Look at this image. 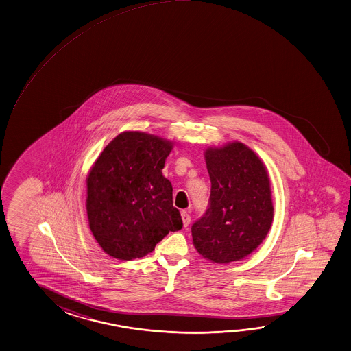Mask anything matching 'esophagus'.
<instances>
[{
	"instance_id": "esophagus-1",
	"label": "esophagus",
	"mask_w": 351,
	"mask_h": 351,
	"mask_svg": "<svg viewBox=\"0 0 351 351\" xmlns=\"http://www.w3.org/2000/svg\"><path fill=\"white\" fill-rule=\"evenodd\" d=\"M182 219H183V225L186 228V226L191 223V215H189V213L185 210L182 211Z\"/></svg>"
}]
</instances>
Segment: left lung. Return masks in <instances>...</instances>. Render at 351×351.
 Here are the masks:
<instances>
[{"label": "left lung", "mask_w": 351, "mask_h": 351, "mask_svg": "<svg viewBox=\"0 0 351 351\" xmlns=\"http://www.w3.org/2000/svg\"><path fill=\"white\" fill-rule=\"evenodd\" d=\"M204 156L210 200L191 226L193 245L209 261H240L258 247L274 221L267 169L241 142L210 147Z\"/></svg>", "instance_id": "obj_1"}]
</instances>
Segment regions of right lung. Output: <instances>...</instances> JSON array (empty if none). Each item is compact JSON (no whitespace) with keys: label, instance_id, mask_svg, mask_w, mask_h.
Instances as JSON below:
<instances>
[{"label":"right lung","instance_id":"obj_1","mask_svg":"<svg viewBox=\"0 0 351 351\" xmlns=\"http://www.w3.org/2000/svg\"><path fill=\"white\" fill-rule=\"evenodd\" d=\"M173 142L126 131L104 148L86 178V213L105 254L130 261L152 252L183 221L162 169Z\"/></svg>","mask_w":351,"mask_h":351}]
</instances>
